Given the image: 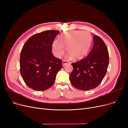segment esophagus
<instances>
[{"label": "esophagus", "mask_w": 128, "mask_h": 128, "mask_svg": "<svg viewBox=\"0 0 128 128\" xmlns=\"http://www.w3.org/2000/svg\"><path fill=\"white\" fill-rule=\"evenodd\" d=\"M68 63H69V62L68 61V60H63V61H62V65H63V66H65L66 64H68Z\"/></svg>", "instance_id": "obj_1"}]
</instances>
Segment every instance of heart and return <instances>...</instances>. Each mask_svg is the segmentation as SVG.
<instances>
[{"instance_id": "heart-1", "label": "heart", "mask_w": 128, "mask_h": 128, "mask_svg": "<svg viewBox=\"0 0 128 128\" xmlns=\"http://www.w3.org/2000/svg\"><path fill=\"white\" fill-rule=\"evenodd\" d=\"M91 42L92 36L88 32H69L60 36V42H53L52 51L56 56L60 58L65 52V47L74 59H81L88 53Z\"/></svg>"}]
</instances>
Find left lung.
<instances>
[{"label": "left lung", "instance_id": "obj_1", "mask_svg": "<svg viewBox=\"0 0 128 128\" xmlns=\"http://www.w3.org/2000/svg\"><path fill=\"white\" fill-rule=\"evenodd\" d=\"M93 48L87 56L72 63L73 70L70 76L75 88L88 91L96 88L105 77L109 64V54L103 40L97 35L93 37Z\"/></svg>", "mask_w": 128, "mask_h": 128}]
</instances>
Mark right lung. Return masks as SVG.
I'll return each instance as SVG.
<instances>
[{
  "mask_svg": "<svg viewBox=\"0 0 128 128\" xmlns=\"http://www.w3.org/2000/svg\"><path fill=\"white\" fill-rule=\"evenodd\" d=\"M59 31L37 33L24 44L20 54V72L29 88L36 91L48 89L62 68L61 60L53 56L52 45Z\"/></svg>",
  "mask_w": 128,
  "mask_h": 128,
  "instance_id": "add662e5",
  "label": "right lung"
}]
</instances>
